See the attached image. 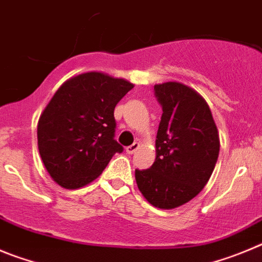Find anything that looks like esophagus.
<instances>
[{
	"label": "esophagus",
	"instance_id": "obj_1",
	"mask_svg": "<svg viewBox=\"0 0 262 262\" xmlns=\"http://www.w3.org/2000/svg\"><path fill=\"white\" fill-rule=\"evenodd\" d=\"M138 147H140V142H134L133 145H130L126 147V152H128V154H134V152L138 150Z\"/></svg>",
	"mask_w": 262,
	"mask_h": 262
}]
</instances>
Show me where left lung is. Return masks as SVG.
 <instances>
[{"label": "left lung", "instance_id": "left-lung-1", "mask_svg": "<svg viewBox=\"0 0 262 262\" xmlns=\"http://www.w3.org/2000/svg\"><path fill=\"white\" fill-rule=\"evenodd\" d=\"M162 107L157 158L136 169L143 197L159 209H173L199 194L210 179L219 154V137L210 108L201 95L179 82L155 84Z\"/></svg>", "mask_w": 262, "mask_h": 262}]
</instances>
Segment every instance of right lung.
<instances>
[{
	"label": "right lung",
	"mask_w": 262,
	"mask_h": 262,
	"mask_svg": "<svg viewBox=\"0 0 262 262\" xmlns=\"http://www.w3.org/2000/svg\"><path fill=\"white\" fill-rule=\"evenodd\" d=\"M130 82L98 72L69 79L53 95L37 124V145L51 178L67 189L95 180L124 147L115 140L117 103Z\"/></svg>",
	"instance_id": "obj_1"
}]
</instances>
